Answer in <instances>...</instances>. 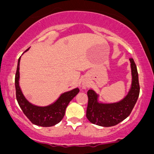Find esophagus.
Segmentation results:
<instances>
[{
	"label": "esophagus",
	"instance_id": "1",
	"mask_svg": "<svg viewBox=\"0 0 154 154\" xmlns=\"http://www.w3.org/2000/svg\"><path fill=\"white\" fill-rule=\"evenodd\" d=\"M88 84H86V83H83V88H86L87 87H88Z\"/></svg>",
	"mask_w": 154,
	"mask_h": 154
}]
</instances>
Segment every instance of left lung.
<instances>
[{"label":"left lung","mask_w":154,"mask_h":154,"mask_svg":"<svg viewBox=\"0 0 154 154\" xmlns=\"http://www.w3.org/2000/svg\"><path fill=\"white\" fill-rule=\"evenodd\" d=\"M132 73V84L127 96L117 103H99L98 95L92 89L87 91L88 106L86 118L91 123L101 127L115 126L127 119L131 113L138 100L140 91L139 74L133 58L130 59Z\"/></svg>","instance_id":"1"}]
</instances>
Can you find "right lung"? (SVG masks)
Masks as SVG:
<instances>
[{"mask_svg": "<svg viewBox=\"0 0 154 154\" xmlns=\"http://www.w3.org/2000/svg\"><path fill=\"white\" fill-rule=\"evenodd\" d=\"M28 49L27 51H28ZM21 57L18 59L15 74V85L16 99L19 106L27 119L33 125L41 127H52L60 123L63 119L66 107L69 102L78 94L80 89L76 88L60 95L56 102L47 106H38L30 103L23 94L19 86V64Z\"/></svg>", "mask_w": 154, "mask_h": 154, "instance_id": "obj_1", "label": "right lung"}]
</instances>
